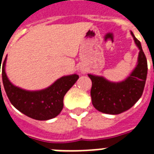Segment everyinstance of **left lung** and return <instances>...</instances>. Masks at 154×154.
I'll list each match as a JSON object with an SVG mask.
<instances>
[{
    "mask_svg": "<svg viewBox=\"0 0 154 154\" xmlns=\"http://www.w3.org/2000/svg\"><path fill=\"white\" fill-rule=\"evenodd\" d=\"M140 50L137 65L126 80L111 82L103 77L88 74L91 79L92 104L98 111L107 114H119L131 109L140 100L146 82L148 64L140 42L131 32Z\"/></svg>",
    "mask_w": 154,
    "mask_h": 154,
    "instance_id": "left-lung-1",
    "label": "left lung"
}]
</instances>
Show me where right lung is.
I'll list each match as a JSON object with an SVG mask.
<instances>
[{"mask_svg": "<svg viewBox=\"0 0 154 154\" xmlns=\"http://www.w3.org/2000/svg\"><path fill=\"white\" fill-rule=\"evenodd\" d=\"M5 62L6 57L2 63V82L10 103L22 113L36 120H49L60 114L63 107L64 95L79 78L77 74L64 76L48 88L29 91L14 86L10 82L5 70Z\"/></svg>", "mask_w": 154, "mask_h": 154, "instance_id": "right-lung-1", "label": "right lung"}]
</instances>
